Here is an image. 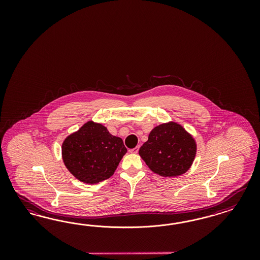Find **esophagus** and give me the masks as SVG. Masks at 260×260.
<instances>
[{"mask_svg": "<svg viewBox=\"0 0 260 260\" xmlns=\"http://www.w3.org/2000/svg\"><path fill=\"white\" fill-rule=\"evenodd\" d=\"M138 150H139V146L135 147V148H134V149H131V150H129V152H131V153H134V154H135V153H137V152H138Z\"/></svg>", "mask_w": 260, "mask_h": 260, "instance_id": "esophagus-1", "label": "esophagus"}]
</instances>
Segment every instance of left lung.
<instances>
[{
	"instance_id": "left-lung-1",
	"label": "left lung",
	"mask_w": 260,
	"mask_h": 260,
	"mask_svg": "<svg viewBox=\"0 0 260 260\" xmlns=\"http://www.w3.org/2000/svg\"><path fill=\"white\" fill-rule=\"evenodd\" d=\"M139 154L153 173L175 177L190 168L197 154V143L181 125L169 122L150 132Z\"/></svg>"
}]
</instances>
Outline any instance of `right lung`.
I'll use <instances>...</instances> for the list:
<instances>
[{
    "label": "right lung",
    "mask_w": 260,
    "mask_h": 260,
    "mask_svg": "<svg viewBox=\"0 0 260 260\" xmlns=\"http://www.w3.org/2000/svg\"><path fill=\"white\" fill-rule=\"evenodd\" d=\"M123 140L110 134L102 124L88 121L62 145V157L67 169L80 181L96 184L114 173L126 154Z\"/></svg>",
    "instance_id": "obj_1"
}]
</instances>
